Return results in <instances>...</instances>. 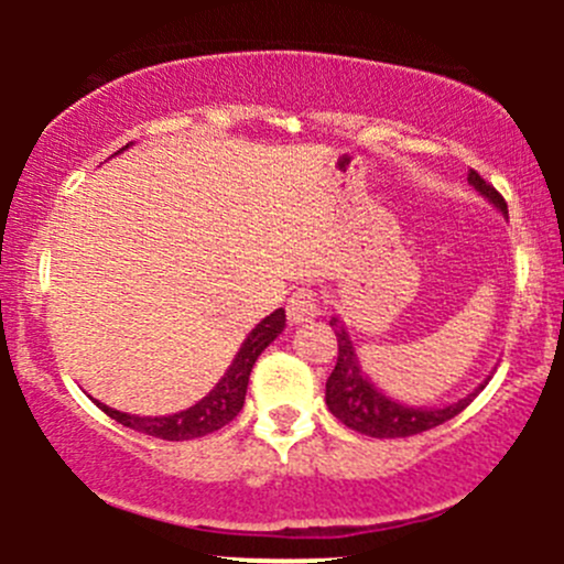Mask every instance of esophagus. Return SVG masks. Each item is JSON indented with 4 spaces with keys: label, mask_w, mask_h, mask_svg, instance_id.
I'll use <instances>...</instances> for the list:
<instances>
[{
    "label": "esophagus",
    "mask_w": 564,
    "mask_h": 564,
    "mask_svg": "<svg viewBox=\"0 0 564 564\" xmlns=\"http://www.w3.org/2000/svg\"><path fill=\"white\" fill-rule=\"evenodd\" d=\"M322 314V303H318V294L314 289H297V292L289 297L286 303V316L292 324H303L311 322Z\"/></svg>",
    "instance_id": "34e87169"
}]
</instances>
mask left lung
<instances>
[{
	"mask_svg": "<svg viewBox=\"0 0 564 564\" xmlns=\"http://www.w3.org/2000/svg\"><path fill=\"white\" fill-rule=\"evenodd\" d=\"M469 185L480 193L482 198L494 204L499 213L508 218V204L505 198L488 185L477 172H469ZM329 327L338 335V362H335L333 373L327 379V390H324V401H327L329 412L346 425V429L357 431V434L377 436V440H398V436H414L423 431L436 429V425L447 423L464 412L477 395L488 384H477L469 395L458 398V401L445 403V406H412V403H401L395 398L384 395L377 384L368 379V373L360 368L357 360L355 344H351L346 324L338 316L329 318Z\"/></svg>",
	"mask_w": 564,
	"mask_h": 564,
	"instance_id": "left-lung-1",
	"label": "left lung"
}]
</instances>
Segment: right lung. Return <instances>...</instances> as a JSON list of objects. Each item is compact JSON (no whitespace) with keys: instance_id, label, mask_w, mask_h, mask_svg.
Here are the masks:
<instances>
[{"instance_id":"1","label":"right lung","mask_w":564,"mask_h":564,"mask_svg":"<svg viewBox=\"0 0 564 564\" xmlns=\"http://www.w3.org/2000/svg\"><path fill=\"white\" fill-rule=\"evenodd\" d=\"M128 147H133V141H130ZM128 147H122V150H128ZM283 327H286V311L283 308L272 311L270 316L261 318V322L250 329L248 338L242 340L240 351L235 355L231 366L226 368L224 377L218 379V384H215L202 401L182 409V412L163 414V417H139V414L119 412V409L106 406V403H98V406L104 409L108 417L117 420V423L166 442H185V440H196V436L213 434V431L224 429L226 423H231V420L240 414L242 403H246L250 371H253L261 351H264L267 346L283 333Z\"/></svg>"}]
</instances>
